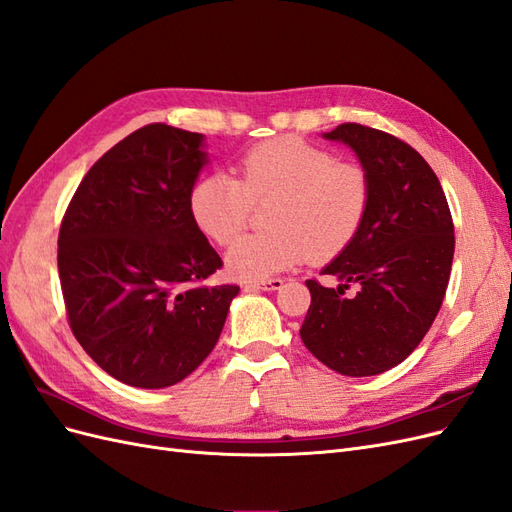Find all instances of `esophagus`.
Masks as SVG:
<instances>
[{
    "instance_id": "1",
    "label": "esophagus",
    "mask_w": 512,
    "mask_h": 512,
    "mask_svg": "<svg viewBox=\"0 0 512 512\" xmlns=\"http://www.w3.org/2000/svg\"><path fill=\"white\" fill-rule=\"evenodd\" d=\"M282 286H284V280H280V277H271V280L245 284V290H280Z\"/></svg>"
}]
</instances>
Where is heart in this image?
I'll return each instance as SVG.
<instances>
[{
  "instance_id": "b5f03b06",
  "label": "heart",
  "mask_w": 512,
  "mask_h": 512,
  "mask_svg": "<svg viewBox=\"0 0 512 512\" xmlns=\"http://www.w3.org/2000/svg\"><path fill=\"white\" fill-rule=\"evenodd\" d=\"M273 200L269 230L239 239L226 256L241 280H258L299 265L327 262L359 235L371 205L367 168L337 160L331 149L299 136H277L243 153L239 179L211 173L190 190L196 228L218 245H230L250 224L254 203Z\"/></svg>"
}]
</instances>
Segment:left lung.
Instances as JSON below:
<instances>
[{
	"mask_svg": "<svg viewBox=\"0 0 512 512\" xmlns=\"http://www.w3.org/2000/svg\"><path fill=\"white\" fill-rule=\"evenodd\" d=\"M324 138L359 156L371 177V205L359 235L322 271L339 286L305 282L312 305L301 339L337 374L376 376L408 359L440 312L455 252L453 218L436 173L397 136L342 123Z\"/></svg>",
	"mask_w": 512,
	"mask_h": 512,
	"instance_id": "left-lung-1",
	"label": "left lung"
}]
</instances>
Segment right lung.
Wrapping results in <instances>:
<instances>
[{"mask_svg":"<svg viewBox=\"0 0 512 512\" xmlns=\"http://www.w3.org/2000/svg\"><path fill=\"white\" fill-rule=\"evenodd\" d=\"M207 164L203 134L166 123L132 132L87 170L64 213L57 269L76 342L141 389L188 378L215 348L239 286L190 215Z\"/></svg>","mask_w":512,"mask_h":512,"instance_id":"right-lung-1","label":"right lung"}]
</instances>
